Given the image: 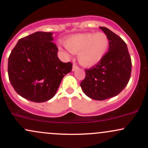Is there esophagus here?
<instances>
[{
    "mask_svg": "<svg viewBox=\"0 0 148 148\" xmlns=\"http://www.w3.org/2000/svg\"><path fill=\"white\" fill-rule=\"evenodd\" d=\"M77 69H79V67H78V66H76V64H73V67H72V71H73V72L76 70Z\"/></svg>",
    "mask_w": 148,
    "mask_h": 148,
    "instance_id": "obj_1",
    "label": "esophagus"
}]
</instances>
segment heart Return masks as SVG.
Instances as JSON below:
<instances>
[{
    "label": "heart",
    "instance_id": "1",
    "mask_svg": "<svg viewBox=\"0 0 148 148\" xmlns=\"http://www.w3.org/2000/svg\"><path fill=\"white\" fill-rule=\"evenodd\" d=\"M64 45L70 52L77 53L78 60L82 65L91 67L100 62L106 55L109 40L102 32L80 33L67 37Z\"/></svg>",
    "mask_w": 148,
    "mask_h": 148
}]
</instances>
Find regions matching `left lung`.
I'll return each mask as SVG.
<instances>
[{"label":"left lung","instance_id":"1","mask_svg":"<svg viewBox=\"0 0 148 148\" xmlns=\"http://www.w3.org/2000/svg\"><path fill=\"white\" fill-rule=\"evenodd\" d=\"M109 40L108 51L102 60L86 70L81 87L88 97L105 100L118 95L130 79L132 60L123 39L105 27H100Z\"/></svg>","mask_w":148,"mask_h":148}]
</instances>
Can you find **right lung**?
<instances>
[{"instance_id": "right-lung-1", "label": "right lung", "mask_w": 148, "mask_h": 148, "mask_svg": "<svg viewBox=\"0 0 148 148\" xmlns=\"http://www.w3.org/2000/svg\"><path fill=\"white\" fill-rule=\"evenodd\" d=\"M52 33L36 32L18 40L8 59V76L14 90L25 99L44 102L56 95L72 64L58 58Z\"/></svg>"}]
</instances>
